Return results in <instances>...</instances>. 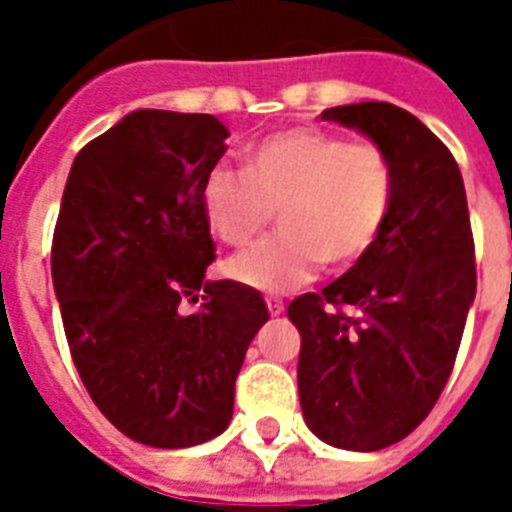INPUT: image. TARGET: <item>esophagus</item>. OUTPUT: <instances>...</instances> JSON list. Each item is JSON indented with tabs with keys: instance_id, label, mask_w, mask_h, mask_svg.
<instances>
[{
	"instance_id": "esophagus-1",
	"label": "esophagus",
	"mask_w": 512,
	"mask_h": 512,
	"mask_svg": "<svg viewBox=\"0 0 512 512\" xmlns=\"http://www.w3.org/2000/svg\"><path fill=\"white\" fill-rule=\"evenodd\" d=\"M265 303H268V311H271V316H279V313H284V303H281L279 297H265Z\"/></svg>"
}]
</instances>
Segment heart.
Here are the masks:
<instances>
[{
  "label": "heart",
  "instance_id": "1",
  "mask_svg": "<svg viewBox=\"0 0 512 512\" xmlns=\"http://www.w3.org/2000/svg\"><path fill=\"white\" fill-rule=\"evenodd\" d=\"M396 199V164L374 140L319 127L273 132L247 151L244 170L217 164L201 185L209 228L247 247L279 212L281 233L228 260V276L255 289H295L358 263L377 244Z\"/></svg>",
  "mask_w": 512,
  "mask_h": 512
}]
</instances>
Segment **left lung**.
Instances as JSON below:
<instances>
[{"mask_svg": "<svg viewBox=\"0 0 512 512\" xmlns=\"http://www.w3.org/2000/svg\"><path fill=\"white\" fill-rule=\"evenodd\" d=\"M321 116L388 151L396 199L345 276L289 303L300 406L321 441L377 452L428 417L452 374L476 297V244L460 167L417 116L374 100Z\"/></svg>", "mask_w": 512, "mask_h": 512, "instance_id": "8db88e82", "label": "left lung"}]
</instances>
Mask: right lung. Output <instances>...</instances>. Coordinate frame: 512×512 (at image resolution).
I'll list each match as a JSON object with an SVG mask.
<instances>
[{
    "mask_svg": "<svg viewBox=\"0 0 512 512\" xmlns=\"http://www.w3.org/2000/svg\"><path fill=\"white\" fill-rule=\"evenodd\" d=\"M225 138L209 114L132 111L76 154L52 233L76 372L124 436L156 449L228 428L249 342L268 321L260 292L204 281L215 241L201 185Z\"/></svg>",
    "mask_w": 512,
    "mask_h": 512,
    "instance_id": "obj_1",
    "label": "right lung"
}]
</instances>
